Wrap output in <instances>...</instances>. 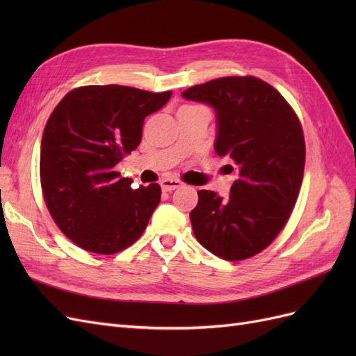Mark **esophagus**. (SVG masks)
<instances>
[{"label": "esophagus", "mask_w": 356, "mask_h": 356, "mask_svg": "<svg viewBox=\"0 0 356 356\" xmlns=\"http://www.w3.org/2000/svg\"><path fill=\"white\" fill-rule=\"evenodd\" d=\"M160 186L165 191H174L182 186V182L175 178H165V179H161Z\"/></svg>", "instance_id": "34e87169"}]
</instances>
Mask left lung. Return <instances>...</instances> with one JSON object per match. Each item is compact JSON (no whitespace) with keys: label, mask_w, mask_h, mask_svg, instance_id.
<instances>
[{"label":"left lung","mask_w":356,"mask_h":356,"mask_svg":"<svg viewBox=\"0 0 356 356\" xmlns=\"http://www.w3.org/2000/svg\"><path fill=\"white\" fill-rule=\"evenodd\" d=\"M182 98L212 106L215 153L238 175L227 197L197 191L193 233L222 260H245L273 242L294 209L305 174L303 129L284 96L255 77L217 79L193 86Z\"/></svg>","instance_id":"obj_1"}]
</instances>
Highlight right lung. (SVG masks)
Masks as SVG:
<instances>
[{
  "mask_svg": "<svg viewBox=\"0 0 356 356\" xmlns=\"http://www.w3.org/2000/svg\"><path fill=\"white\" fill-rule=\"evenodd\" d=\"M172 92L84 86L63 96L41 139L40 178L47 209L84 251L110 255L139 239L160 202L159 184L134 190L115 165L141 143L145 117Z\"/></svg>",
  "mask_w": 356,
  "mask_h": 356,
  "instance_id": "right-lung-1",
  "label": "right lung"
}]
</instances>
